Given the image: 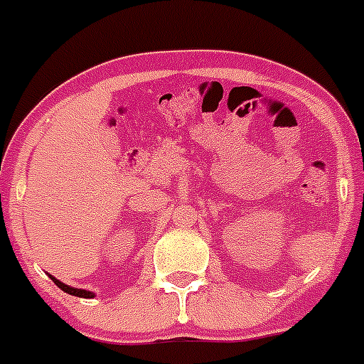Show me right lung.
Here are the masks:
<instances>
[{
    "mask_svg": "<svg viewBox=\"0 0 364 364\" xmlns=\"http://www.w3.org/2000/svg\"><path fill=\"white\" fill-rule=\"evenodd\" d=\"M49 278H50V280L54 282V284L58 285V287L61 289V291H65V292H67V294H72V296H77V297H86V299H91V297H95L93 292H90V291H84V289H75V287H70V285L63 284V282L56 280V278H54L53 274H49Z\"/></svg>",
    "mask_w": 364,
    "mask_h": 364,
    "instance_id": "right-lung-1",
    "label": "right lung"
}]
</instances>
